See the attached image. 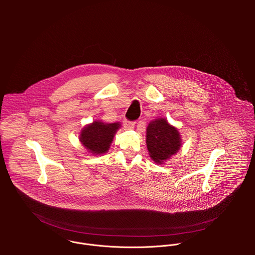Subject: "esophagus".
Instances as JSON below:
<instances>
[{"label":"esophagus","instance_id":"34e87169","mask_svg":"<svg viewBox=\"0 0 255 255\" xmlns=\"http://www.w3.org/2000/svg\"><path fill=\"white\" fill-rule=\"evenodd\" d=\"M134 126H135V122L127 121V120L124 121V127H125V128H127V129H133Z\"/></svg>","mask_w":255,"mask_h":255}]
</instances>
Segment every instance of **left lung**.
I'll use <instances>...</instances> for the list:
<instances>
[{
    "label": "left lung",
    "instance_id": "1",
    "mask_svg": "<svg viewBox=\"0 0 255 255\" xmlns=\"http://www.w3.org/2000/svg\"><path fill=\"white\" fill-rule=\"evenodd\" d=\"M146 144L151 159L162 164L174 155L181 146L179 132L166 119L151 121L146 129Z\"/></svg>",
    "mask_w": 255,
    "mask_h": 255
}]
</instances>
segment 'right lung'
<instances>
[{"mask_svg":"<svg viewBox=\"0 0 255 255\" xmlns=\"http://www.w3.org/2000/svg\"><path fill=\"white\" fill-rule=\"evenodd\" d=\"M121 127L120 123H103L100 120L87 125L81 131L80 141L89 153L100 155L106 153L113 141L117 130Z\"/></svg>","mask_w":255,"mask_h":255,"instance_id":"obj_1","label":"right lung"}]
</instances>
